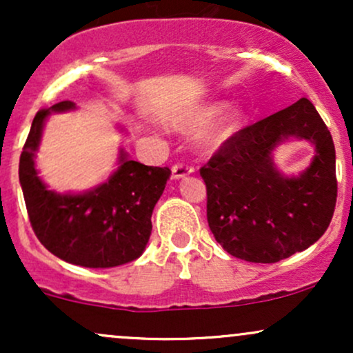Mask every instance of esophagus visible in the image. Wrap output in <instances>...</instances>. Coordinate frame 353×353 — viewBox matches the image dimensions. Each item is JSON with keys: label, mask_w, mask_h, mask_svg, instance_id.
I'll list each match as a JSON object with an SVG mask.
<instances>
[{"label": "esophagus", "mask_w": 353, "mask_h": 353, "mask_svg": "<svg viewBox=\"0 0 353 353\" xmlns=\"http://www.w3.org/2000/svg\"><path fill=\"white\" fill-rule=\"evenodd\" d=\"M192 172H194L192 165H189L185 163H179V164L172 165V177H174V179H181V177L188 176V174H192Z\"/></svg>", "instance_id": "esophagus-1"}]
</instances>
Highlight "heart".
Listing matches in <instances>:
<instances>
[{"mask_svg": "<svg viewBox=\"0 0 353 353\" xmlns=\"http://www.w3.org/2000/svg\"><path fill=\"white\" fill-rule=\"evenodd\" d=\"M222 109L221 103H212V104H205V106H201L199 109H196L194 112H190L188 117L179 123L181 129H185V131H190V129H197L201 125L208 124L212 117H216L219 114V111ZM239 123H241V117H239V112L236 109H230V111L225 112L224 116H221L219 119L214 123L208 131L204 132L202 136L201 143L205 149H216L221 145L224 141H228L230 136L236 132V129L239 128Z\"/></svg>", "mask_w": 353, "mask_h": 353, "instance_id": "obj_1", "label": "heart"}]
</instances>
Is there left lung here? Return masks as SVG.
<instances>
[{"instance_id": "left-lung-1", "label": "left lung", "mask_w": 353, "mask_h": 353, "mask_svg": "<svg viewBox=\"0 0 353 353\" xmlns=\"http://www.w3.org/2000/svg\"><path fill=\"white\" fill-rule=\"evenodd\" d=\"M290 135L316 144L311 168L283 178L270 152ZM208 190V222L234 257L274 264L317 242L337 202L335 145L307 98L234 132L199 169Z\"/></svg>"}]
</instances>
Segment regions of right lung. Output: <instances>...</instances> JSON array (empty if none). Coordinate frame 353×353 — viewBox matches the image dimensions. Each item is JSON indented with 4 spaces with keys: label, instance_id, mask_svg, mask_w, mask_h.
Masks as SVG:
<instances>
[{
    "label": "right lung",
    "instance_id": "add662e5",
    "mask_svg": "<svg viewBox=\"0 0 353 353\" xmlns=\"http://www.w3.org/2000/svg\"><path fill=\"white\" fill-rule=\"evenodd\" d=\"M61 101L36 112L19 157V182L28 217L39 242L70 264L106 269L143 254L151 236L152 209L163 196L169 168H152L121 154V165L106 184L79 196L48 190L34 169V152L50 111H68Z\"/></svg>",
    "mask_w": 353,
    "mask_h": 353
}]
</instances>
